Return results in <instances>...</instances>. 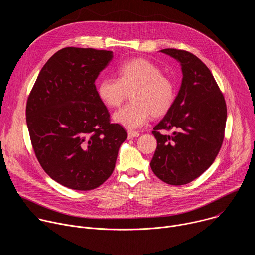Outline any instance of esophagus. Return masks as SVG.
<instances>
[{
  "label": "esophagus",
  "mask_w": 255,
  "mask_h": 255,
  "mask_svg": "<svg viewBox=\"0 0 255 255\" xmlns=\"http://www.w3.org/2000/svg\"><path fill=\"white\" fill-rule=\"evenodd\" d=\"M140 134L136 131H128V138L129 139H132V138H135V137H138Z\"/></svg>",
  "instance_id": "1"
}]
</instances>
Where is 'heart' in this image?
Masks as SVG:
<instances>
[{
  "instance_id": "heart-1",
  "label": "heart",
  "mask_w": 255,
  "mask_h": 255,
  "mask_svg": "<svg viewBox=\"0 0 255 255\" xmlns=\"http://www.w3.org/2000/svg\"><path fill=\"white\" fill-rule=\"evenodd\" d=\"M134 88L131 96L134 102L123 106L113 114V120L126 129L141 127L151 114H165L174 102L173 83L162 76V69L157 64L143 58L122 63L118 68V79L101 80L97 86V94L105 105L117 107L123 101L125 91Z\"/></svg>"
}]
</instances>
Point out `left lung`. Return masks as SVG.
Wrapping results in <instances>:
<instances>
[{"mask_svg":"<svg viewBox=\"0 0 255 255\" xmlns=\"http://www.w3.org/2000/svg\"><path fill=\"white\" fill-rule=\"evenodd\" d=\"M160 52L179 62L183 80L172 106L153 128L157 147L150 167L164 183L181 186L199 177L219 153L227 109L212 72L200 58L173 48ZM162 128L174 132L162 135Z\"/></svg>","mask_w":255,"mask_h":255,"instance_id":"left-lung-1","label":"left lung"}]
</instances>
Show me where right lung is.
<instances>
[{"label": "right lung", "mask_w": 255, "mask_h": 255, "mask_svg": "<svg viewBox=\"0 0 255 255\" xmlns=\"http://www.w3.org/2000/svg\"><path fill=\"white\" fill-rule=\"evenodd\" d=\"M113 52L65 47L44 64L29 95L26 122L44 171L77 191L100 187L115 168L127 133L110 123L95 85Z\"/></svg>", "instance_id": "add662e5"}]
</instances>
